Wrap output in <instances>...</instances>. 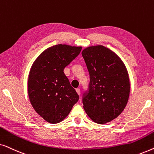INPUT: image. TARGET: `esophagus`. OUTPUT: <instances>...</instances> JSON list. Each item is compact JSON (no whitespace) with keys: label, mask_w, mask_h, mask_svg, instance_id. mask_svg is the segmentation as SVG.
I'll return each instance as SVG.
<instances>
[{"label":"esophagus","mask_w":154,"mask_h":154,"mask_svg":"<svg viewBox=\"0 0 154 154\" xmlns=\"http://www.w3.org/2000/svg\"><path fill=\"white\" fill-rule=\"evenodd\" d=\"M75 91H76L78 94H79V95H80V94H81V90H80L79 88H76V89H75Z\"/></svg>","instance_id":"1"}]
</instances>
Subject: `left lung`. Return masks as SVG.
<instances>
[{"label":"left lung","mask_w":154,"mask_h":154,"mask_svg":"<svg viewBox=\"0 0 154 154\" xmlns=\"http://www.w3.org/2000/svg\"><path fill=\"white\" fill-rule=\"evenodd\" d=\"M90 73L89 91L84 94L83 109L99 124L117 118L130 96L129 74L123 61L108 48L99 45L82 51Z\"/></svg>","instance_id":"8db88e82"}]
</instances>
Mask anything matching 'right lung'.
Returning <instances> with one entry per match:
<instances>
[{
    "label": "right lung",
    "instance_id": "obj_1",
    "mask_svg": "<svg viewBox=\"0 0 154 154\" xmlns=\"http://www.w3.org/2000/svg\"><path fill=\"white\" fill-rule=\"evenodd\" d=\"M81 46L58 44L35 59L28 78V94L33 108L48 123L62 121L79 97L71 87L64 69L81 51Z\"/></svg>",
    "mask_w": 154,
    "mask_h": 154
}]
</instances>
